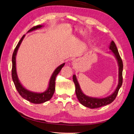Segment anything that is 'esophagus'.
Here are the masks:
<instances>
[{
  "label": "esophagus",
  "mask_w": 134,
  "mask_h": 134,
  "mask_svg": "<svg viewBox=\"0 0 134 134\" xmlns=\"http://www.w3.org/2000/svg\"><path fill=\"white\" fill-rule=\"evenodd\" d=\"M75 64H76V62H75V61H74L73 63H72V64H73V65H75Z\"/></svg>",
  "instance_id": "34e87169"
}]
</instances>
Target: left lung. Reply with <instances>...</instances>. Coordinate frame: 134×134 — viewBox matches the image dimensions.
Listing matches in <instances>:
<instances>
[{
  "label": "left lung",
  "mask_w": 134,
  "mask_h": 134,
  "mask_svg": "<svg viewBox=\"0 0 134 134\" xmlns=\"http://www.w3.org/2000/svg\"><path fill=\"white\" fill-rule=\"evenodd\" d=\"M109 50H111L113 52L115 57L116 58L119 66V83L116 88L115 91L112 93L110 96L105 98H94L86 96L83 93L82 90L80 89L79 84L76 79L75 75L72 76V79L75 84V93L77 98H78L79 102L83 105L84 106L90 108H98L107 104L111 103L116 98L118 94L119 91L122 84V70H123V63L121 59L118 50L115 42L112 41L109 46Z\"/></svg>",
  "instance_id": "1"
}]
</instances>
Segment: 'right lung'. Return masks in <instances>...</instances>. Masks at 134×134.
I'll return each mask as SVG.
<instances>
[{"instance_id": "add662e5", "label": "right lung", "mask_w": 134, "mask_h": 134, "mask_svg": "<svg viewBox=\"0 0 134 134\" xmlns=\"http://www.w3.org/2000/svg\"><path fill=\"white\" fill-rule=\"evenodd\" d=\"M43 27L42 25L36 26L32 28L28 31V32H30L36 30L39 28ZM25 35H23V37L20 40V41L18 43L17 46L15 47L14 51L13 52V56H12V79L15 85V87L17 89L19 94L21 96L22 98L27 100L29 102L35 103V104H40L49 100L53 96L55 90V79L56 75H57L60 70H62V68L64 66L65 63L61 64L52 73L51 78L50 79L49 83L47 90L42 93H37L32 92L27 90L26 88L24 87L22 84L20 82L18 79V77L17 73V70H16V55L18 48L20 46V44L22 43L23 38H25Z\"/></svg>"}]
</instances>
